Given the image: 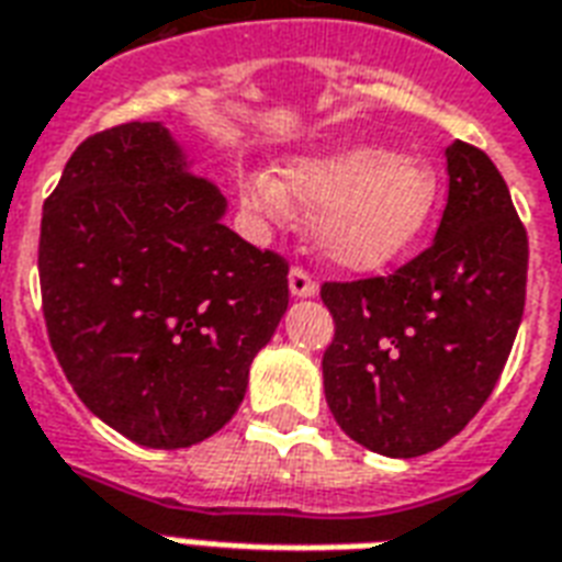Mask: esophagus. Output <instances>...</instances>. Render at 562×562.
<instances>
[{
    "instance_id": "obj_1",
    "label": "esophagus",
    "mask_w": 562,
    "mask_h": 562,
    "mask_svg": "<svg viewBox=\"0 0 562 562\" xmlns=\"http://www.w3.org/2000/svg\"><path fill=\"white\" fill-rule=\"evenodd\" d=\"M286 278H290V293H293L296 299L316 296V281L307 276L302 266H293V269H290V276H286Z\"/></svg>"
}]
</instances>
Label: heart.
Here are the masks:
<instances>
[{"instance_id": "heart-1", "label": "heart", "mask_w": 562, "mask_h": 562, "mask_svg": "<svg viewBox=\"0 0 562 562\" xmlns=\"http://www.w3.org/2000/svg\"><path fill=\"white\" fill-rule=\"evenodd\" d=\"M441 198L436 168L420 156L358 145L293 156L281 171L239 180L248 216L281 225L293 206L311 210V236L326 260L373 272L403 257L426 234Z\"/></svg>"}]
</instances>
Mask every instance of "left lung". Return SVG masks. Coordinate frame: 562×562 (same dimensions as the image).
<instances>
[{
  "label": "left lung",
  "mask_w": 562,
  "mask_h": 562,
  "mask_svg": "<svg viewBox=\"0 0 562 562\" xmlns=\"http://www.w3.org/2000/svg\"><path fill=\"white\" fill-rule=\"evenodd\" d=\"M447 206L432 246L394 276L323 284L335 340L323 385L346 436L424 457L465 429L501 379L525 314L527 234L483 150L447 147Z\"/></svg>",
  "instance_id": "obj_1"
}]
</instances>
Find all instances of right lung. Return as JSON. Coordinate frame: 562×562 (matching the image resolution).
Listing matches in <instances>:
<instances>
[{
	"label": "right lung",
	"mask_w": 562,
	"mask_h": 562,
	"mask_svg": "<svg viewBox=\"0 0 562 562\" xmlns=\"http://www.w3.org/2000/svg\"><path fill=\"white\" fill-rule=\"evenodd\" d=\"M225 210L159 121L86 138L46 198L49 344L79 400L136 445L218 432L286 311V260L234 234Z\"/></svg>",
	"instance_id": "right-lung-1"
}]
</instances>
